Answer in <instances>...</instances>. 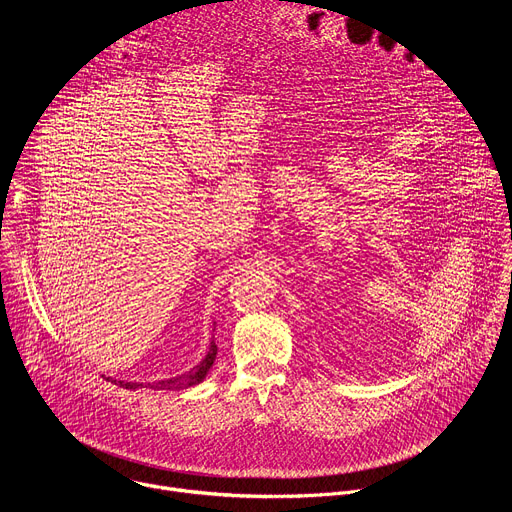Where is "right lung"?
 <instances>
[{
	"mask_svg": "<svg viewBox=\"0 0 512 512\" xmlns=\"http://www.w3.org/2000/svg\"><path fill=\"white\" fill-rule=\"evenodd\" d=\"M214 358H216V344L214 340H210V346H208V352L206 356L200 360V364H196L194 369H190L188 373L184 375H178V377H170V379H164V381H154V383H127V381H113L115 385H121L125 389H139V387H150L154 391H180V389H188V387H194L198 383H202L210 371V367L214 364Z\"/></svg>",
	"mask_w": 512,
	"mask_h": 512,
	"instance_id": "right-lung-1",
	"label": "right lung"
}]
</instances>
